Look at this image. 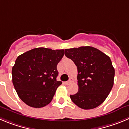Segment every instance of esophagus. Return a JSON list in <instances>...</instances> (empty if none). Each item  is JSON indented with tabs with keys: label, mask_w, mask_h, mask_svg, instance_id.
<instances>
[{
	"label": "esophagus",
	"mask_w": 129,
	"mask_h": 129,
	"mask_svg": "<svg viewBox=\"0 0 129 129\" xmlns=\"http://www.w3.org/2000/svg\"><path fill=\"white\" fill-rule=\"evenodd\" d=\"M72 81H73V79H72V78H70V79L69 80V81H66V82H65V85H69L70 83H71Z\"/></svg>",
	"instance_id": "obj_1"
}]
</instances>
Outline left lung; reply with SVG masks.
<instances>
[{
	"label": "left lung",
	"mask_w": 129,
	"mask_h": 129,
	"mask_svg": "<svg viewBox=\"0 0 129 129\" xmlns=\"http://www.w3.org/2000/svg\"><path fill=\"white\" fill-rule=\"evenodd\" d=\"M65 55L78 68L79 88L76 94L71 95V99L82 109L97 108L105 101L113 86L115 69L110 58L92 46L66 49Z\"/></svg>",
	"instance_id": "left-lung-1"
}]
</instances>
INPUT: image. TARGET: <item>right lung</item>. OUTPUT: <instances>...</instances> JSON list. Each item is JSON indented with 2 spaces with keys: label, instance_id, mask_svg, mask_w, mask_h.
<instances>
[{
  "label": "right lung",
  "instance_id": "1",
  "mask_svg": "<svg viewBox=\"0 0 129 129\" xmlns=\"http://www.w3.org/2000/svg\"><path fill=\"white\" fill-rule=\"evenodd\" d=\"M64 50L37 48L18 56L12 68L13 83L20 99L29 106L40 108L51 103L56 89L57 64Z\"/></svg>",
  "mask_w": 129,
  "mask_h": 129
}]
</instances>
